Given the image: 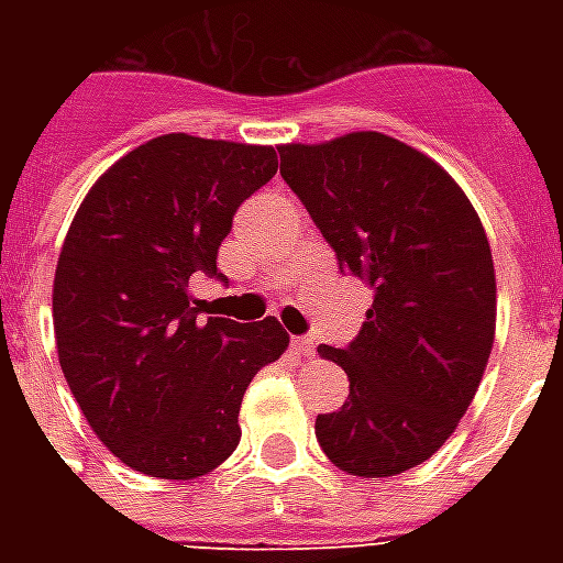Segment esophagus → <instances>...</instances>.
Segmentation results:
<instances>
[{"label": "esophagus", "instance_id": "1", "mask_svg": "<svg viewBox=\"0 0 563 563\" xmlns=\"http://www.w3.org/2000/svg\"><path fill=\"white\" fill-rule=\"evenodd\" d=\"M292 350L295 355H313V341L310 338H295Z\"/></svg>", "mask_w": 563, "mask_h": 563}]
</instances>
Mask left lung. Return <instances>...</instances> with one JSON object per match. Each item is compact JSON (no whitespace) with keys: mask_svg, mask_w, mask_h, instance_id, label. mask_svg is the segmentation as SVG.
I'll return each instance as SVG.
<instances>
[{"mask_svg":"<svg viewBox=\"0 0 563 563\" xmlns=\"http://www.w3.org/2000/svg\"><path fill=\"white\" fill-rule=\"evenodd\" d=\"M280 174L343 274L374 289L358 338L319 346L350 377L317 440L350 476H398L446 443L492 355L497 286L476 210L434 159L383 132L283 144Z\"/></svg>","mask_w":563,"mask_h":563,"instance_id":"1","label":"left lung"}]
</instances>
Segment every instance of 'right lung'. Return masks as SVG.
<instances>
[{"label":"right lung","mask_w":563,"mask_h":563,"mask_svg":"<svg viewBox=\"0 0 563 563\" xmlns=\"http://www.w3.org/2000/svg\"><path fill=\"white\" fill-rule=\"evenodd\" d=\"M274 174V147L172 132L117 159L80 201L56 262V353L90 428L132 471L220 467L250 379L289 346L274 317L201 319L189 292L201 274L222 280L234 210Z\"/></svg>","instance_id":"add662e5"}]
</instances>
